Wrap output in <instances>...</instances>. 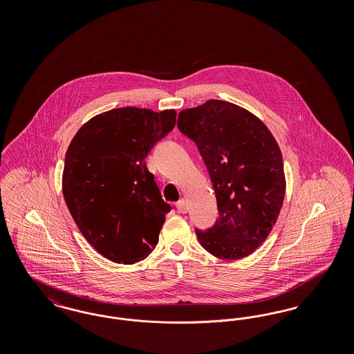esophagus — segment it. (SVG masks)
Here are the masks:
<instances>
[{"instance_id":"obj_1","label":"esophagus","mask_w":354,"mask_h":354,"mask_svg":"<svg viewBox=\"0 0 354 354\" xmlns=\"http://www.w3.org/2000/svg\"><path fill=\"white\" fill-rule=\"evenodd\" d=\"M176 209H178V212H180V214H185V212H187L188 207H187L185 199H180L179 202L176 203Z\"/></svg>"}]
</instances>
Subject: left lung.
I'll return each mask as SVG.
<instances>
[{
    "mask_svg": "<svg viewBox=\"0 0 354 354\" xmlns=\"http://www.w3.org/2000/svg\"><path fill=\"white\" fill-rule=\"evenodd\" d=\"M178 127L196 143L218 202L219 219L196 230L199 243L223 260L251 254L270 235L286 196L276 139L252 113L219 100L182 110Z\"/></svg>",
    "mask_w": 354,
    "mask_h": 354,
    "instance_id": "8db88e82",
    "label": "left lung"
}]
</instances>
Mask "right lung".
<instances>
[{
	"label": "right lung",
	"instance_id": "right-lung-1",
	"mask_svg": "<svg viewBox=\"0 0 354 354\" xmlns=\"http://www.w3.org/2000/svg\"><path fill=\"white\" fill-rule=\"evenodd\" d=\"M175 122V110L114 109L87 120L70 142L65 202L84 239L114 263H138L158 244L171 207L145 159Z\"/></svg>",
	"mask_w": 354,
	"mask_h": 354
}]
</instances>
